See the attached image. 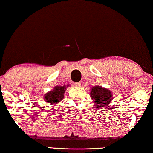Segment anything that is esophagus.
<instances>
[{"mask_svg":"<svg viewBox=\"0 0 153 153\" xmlns=\"http://www.w3.org/2000/svg\"><path fill=\"white\" fill-rule=\"evenodd\" d=\"M81 82H76V83H74V86H77V87H79V86H81Z\"/></svg>","mask_w":153,"mask_h":153,"instance_id":"1","label":"esophagus"}]
</instances>
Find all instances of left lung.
<instances>
[{
	"label": "left lung",
	"mask_w": 153,
	"mask_h": 153,
	"mask_svg": "<svg viewBox=\"0 0 153 153\" xmlns=\"http://www.w3.org/2000/svg\"><path fill=\"white\" fill-rule=\"evenodd\" d=\"M90 97L97 106H105L109 104L108 102L112 100L113 94L109 90L103 88L101 86H94L90 92Z\"/></svg>",
	"instance_id": "obj_1"
}]
</instances>
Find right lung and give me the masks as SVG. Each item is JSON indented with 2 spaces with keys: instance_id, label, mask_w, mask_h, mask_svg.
I'll return each mask as SVG.
<instances>
[{
  "instance_id": "right-lung-1",
  "label": "right lung",
  "mask_w": 153,
  "mask_h": 153,
  "mask_svg": "<svg viewBox=\"0 0 153 153\" xmlns=\"http://www.w3.org/2000/svg\"><path fill=\"white\" fill-rule=\"evenodd\" d=\"M65 90V86H56L54 88L53 90L46 93L45 96V100L46 102L51 103L53 105L57 104L64 98V93Z\"/></svg>"
}]
</instances>
